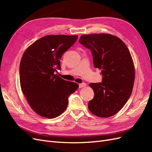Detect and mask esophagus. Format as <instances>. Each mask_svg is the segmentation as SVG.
Segmentation results:
<instances>
[{
    "mask_svg": "<svg viewBox=\"0 0 152 152\" xmlns=\"http://www.w3.org/2000/svg\"><path fill=\"white\" fill-rule=\"evenodd\" d=\"M79 88H82V87H84L86 86V84L84 83V82H83V83L79 84Z\"/></svg>",
    "mask_w": 152,
    "mask_h": 152,
    "instance_id": "obj_1",
    "label": "esophagus"
}]
</instances>
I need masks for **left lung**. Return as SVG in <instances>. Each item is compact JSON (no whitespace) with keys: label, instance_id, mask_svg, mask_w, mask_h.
Here are the masks:
<instances>
[{"label":"left lung","instance_id":"obj_1","mask_svg":"<svg viewBox=\"0 0 152 152\" xmlns=\"http://www.w3.org/2000/svg\"><path fill=\"white\" fill-rule=\"evenodd\" d=\"M79 42L91 50L95 68L102 70V82L91 83L94 96L89 101L91 113L99 117L114 115L130 98L135 70L126 45L116 36L108 34L83 35Z\"/></svg>","mask_w":152,"mask_h":152}]
</instances>
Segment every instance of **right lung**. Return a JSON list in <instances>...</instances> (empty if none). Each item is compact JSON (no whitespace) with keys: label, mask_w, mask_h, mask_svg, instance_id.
<instances>
[{"label":"right lung","mask_w":152,"mask_h":152,"mask_svg":"<svg viewBox=\"0 0 152 152\" xmlns=\"http://www.w3.org/2000/svg\"><path fill=\"white\" fill-rule=\"evenodd\" d=\"M77 39V35L45 36L23 55L20 65L21 91L30 107L40 116L53 118L60 115L67 107L69 96L79 87L54 73L61 70L63 54Z\"/></svg>","instance_id":"1"}]
</instances>
